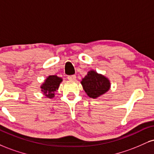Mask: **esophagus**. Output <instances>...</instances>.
<instances>
[{
  "label": "esophagus",
  "instance_id": "1",
  "mask_svg": "<svg viewBox=\"0 0 154 154\" xmlns=\"http://www.w3.org/2000/svg\"><path fill=\"white\" fill-rule=\"evenodd\" d=\"M67 79H69V80H75V79H76V75H69L67 77Z\"/></svg>",
  "mask_w": 154,
  "mask_h": 154
}]
</instances>
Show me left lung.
Wrapping results in <instances>:
<instances>
[{
	"instance_id": "left-lung-1",
	"label": "left lung",
	"mask_w": 154,
	"mask_h": 154,
	"mask_svg": "<svg viewBox=\"0 0 154 154\" xmlns=\"http://www.w3.org/2000/svg\"><path fill=\"white\" fill-rule=\"evenodd\" d=\"M83 89L90 97L96 98L105 93L110 88V82L104 76L95 71L88 72L81 82Z\"/></svg>"
}]
</instances>
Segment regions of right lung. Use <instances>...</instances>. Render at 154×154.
<instances>
[{
	"label": "right lung",
	"mask_w": 154,
	"mask_h": 154,
	"mask_svg": "<svg viewBox=\"0 0 154 154\" xmlns=\"http://www.w3.org/2000/svg\"><path fill=\"white\" fill-rule=\"evenodd\" d=\"M62 78H59L56 75H51L47 77L42 86V91L44 92V94H47L46 96L48 97H53L54 95V92L58 89L59 84L62 82Z\"/></svg>",
	"instance_id": "1"
}]
</instances>
